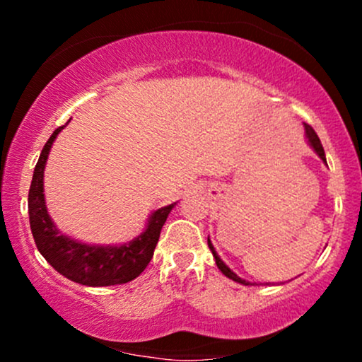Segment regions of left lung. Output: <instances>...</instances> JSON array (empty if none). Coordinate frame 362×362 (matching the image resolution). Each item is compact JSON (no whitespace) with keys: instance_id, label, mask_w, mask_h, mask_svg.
<instances>
[{"instance_id":"left-lung-1","label":"left lung","mask_w":362,"mask_h":362,"mask_svg":"<svg viewBox=\"0 0 362 362\" xmlns=\"http://www.w3.org/2000/svg\"><path fill=\"white\" fill-rule=\"evenodd\" d=\"M305 131H306V139H308L310 146L313 148V151L317 153V155L323 160V163L327 165L325 151H323V146H322V143H320V138L317 136V132H315V131H313V127L308 126V124H305ZM207 245H209L211 252H213V257H214V260H216V265H218V269L224 274V276L230 277L231 281L240 282V284H243V286H252L250 282H248V281H245V279H242V277H240V276H236V274H235L233 271H231V269L228 267V265L224 264V262H223L221 259H219V255H218V253H216L214 247H213V243H211V240H209V238H207Z\"/></svg>"}]
</instances>
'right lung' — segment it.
Wrapping results in <instances>:
<instances>
[{
  "label": "right lung",
  "instance_id": "add662e5",
  "mask_svg": "<svg viewBox=\"0 0 362 362\" xmlns=\"http://www.w3.org/2000/svg\"><path fill=\"white\" fill-rule=\"evenodd\" d=\"M64 126L52 132L37 161L28 190V219L39 252L61 276L91 288L126 284L146 269L173 204L160 207L149 216L139 236L122 245H88L62 235L47 213L44 199V168L54 139Z\"/></svg>",
  "mask_w": 362,
  "mask_h": 362
}]
</instances>
